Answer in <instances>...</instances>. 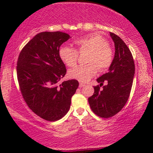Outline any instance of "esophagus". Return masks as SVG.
<instances>
[{"mask_svg":"<svg viewBox=\"0 0 153 153\" xmlns=\"http://www.w3.org/2000/svg\"><path fill=\"white\" fill-rule=\"evenodd\" d=\"M84 86H86V84H84V83L83 82H80L79 83V87H84Z\"/></svg>","mask_w":153,"mask_h":153,"instance_id":"1","label":"esophagus"}]
</instances>
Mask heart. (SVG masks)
I'll use <instances>...</instances> for the list:
<instances>
[{
	"label": "heart",
	"instance_id": "1",
	"mask_svg": "<svg viewBox=\"0 0 153 153\" xmlns=\"http://www.w3.org/2000/svg\"><path fill=\"white\" fill-rule=\"evenodd\" d=\"M75 44L80 52L88 51L86 61L88 63L70 69L68 72L70 78L82 82L89 81L95 76L98 69L105 72L112 65L114 58L113 51L108 45L105 38L98 34H92L75 40ZM59 57L67 66L72 67L76 65L78 58V51L69 46L60 47Z\"/></svg>",
	"mask_w": 153,
	"mask_h": 153
}]
</instances>
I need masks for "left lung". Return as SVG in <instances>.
I'll list each match as a JSON object with an SVG mask.
<instances>
[{
	"mask_svg": "<svg viewBox=\"0 0 153 153\" xmlns=\"http://www.w3.org/2000/svg\"><path fill=\"white\" fill-rule=\"evenodd\" d=\"M115 44V56L109 72L97 79L100 86L94 87V93L88 98L91 109L98 116L108 118L121 110L128 101L134 75L135 64L132 53L120 37L110 32ZM104 81L108 84L103 87Z\"/></svg>",
	"mask_w": 153,
	"mask_h": 153,
	"instance_id": "left-lung-1",
	"label": "left lung"
}]
</instances>
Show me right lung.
<instances>
[{
	"label": "right lung",
	"mask_w": 153,
	"mask_h": 153,
	"mask_svg": "<svg viewBox=\"0 0 153 153\" xmlns=\"http://www.w3.org/2000/svg\"><path fill=\"white\" fill-rule=\"evenodd\" d=\"M70 36L65 32H43L29 41L17 62V75L24 101L37 115L49 121L62 118L78 89L77 80L60 84L67 69L60 47Z\"/></svg>",
	"instance_id": "obj_1"
}]
</instances>
